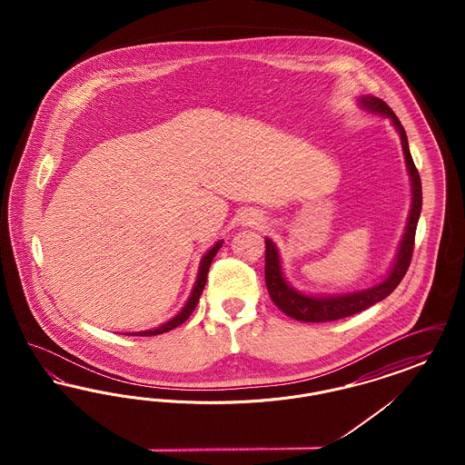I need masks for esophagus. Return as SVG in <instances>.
<instances>
[{"mask_svg": "<svg viewBox=\"0 0 465 465\" xmlns=\"http://www.w3.org/2000/svg\"><path fill=\"white\" fill-rule=\"evenodd\" d=\"M243 224H262L263 223V216L258 213V211H247L243 213L242 216Z\"/></svg>", "mask_w": 465, "mask_h": 465, "instance_id": "1", "label": "esophagus"}]
</instances>
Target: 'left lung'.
Returning a JSON list of instances; mask_svg holds the SVG:
<instances>
[{
  "label": "left lung",
  "instance_id": "left-lung-1",
  "mask_svg": "<svg viewBox=\"0 0 465 465\" xmlns=\"http://www.w3.org/2000/svg\"><path fill=\"white\" fill-rule=\"evenodd\" d=\"M359 104L364 110L391 118L392 125L396 127V131L401 135V144H402L404 160H406L410 183H411L410 216H408L402 241L399 243L398 256L392 263L389 275L373 288L347 292V294H338V296H310V294H303V292L291 288L284 273H282L281 256H279V251H277L275 243L272 242L270 239H265V282L268 294H270L272 302L279 307V310H282L286 315L296 319V321H302V322L338 321V319L354 315V313H359V312L375 305L398 288L399 282L402 281L404 273L408 272V266L411 263V254H413V245H415V232H417V224H419L421 211L420 174H419V171L413 163V158H411L410 148H408L406 131L402 129L396 113L391 110L381 99L373 97V95L359 97Z\"/></svg>",
  "mask_w": 465,
  "mask_h": 465
}]
</instances>
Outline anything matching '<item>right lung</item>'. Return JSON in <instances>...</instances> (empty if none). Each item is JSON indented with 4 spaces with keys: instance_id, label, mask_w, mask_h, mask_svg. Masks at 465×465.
Masks as SVG:
<instances>
[{
    "instance_id": "obj_1",
    "label": "right lung",
    "mask_w": 465,
    "mask_h": 465,
    "mask_svg": "<svg viewBox=\"0 0 465 465\" xmlns=\"http://www.w3.org/2000/svg\"><path fill=\"white\" fill-rule=\"evenodd\" d=\"M223 245V241L220 242L214 243L205 254H203V258H202V262H200L199 266V273H197V281H195V286H193V291H192V294H190V298H188V302H186V305L181 309V312L174 315L171 321H167L165 324H162V326H158L155 330H148V331H137L131 332L134 336H155V334H162V332L171 331V330H174L177 326H181L190 315H192V312L195 310L197 307V303H199L200 294H202V291L205 288V281H207V272H209V266L213 263V260H214V256H216V252L220 251V247Z\"/></svg>"
}]
</instances>
